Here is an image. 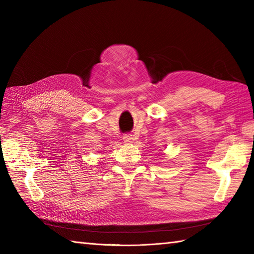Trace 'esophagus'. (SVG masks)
I'll return each instance as SVG.
<instances>
[{"mask_svg":"<svg viewBox=\"0 0 254 254\" xmlns=\"http://www.w3.org/2000/svg\"><path fill=\"white\" fill-rule=\"evenodd\" d=\"M123 141L126 143H132L133 142V135H131V134H126V135L123 136Z\"/></svg>","mask_w":254,"mask_h":254,"instance_id":"1","label":"esophagus"}]
</instances>
